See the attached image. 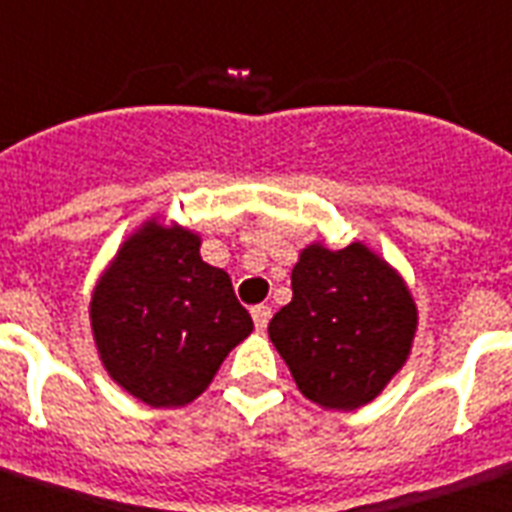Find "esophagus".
I'll return each instance as SVG.
<instances>
[{
  "mask_svg": "<svg viewBox=\"0 0 512 512\" xmlns=\"http://www.w3.org/2000/svg\"><path fill=\"white\" fill-rule=\"evenodd\" d=\"M252 319H255L257 330H265L271 322V306H255L252 308Z\"/></svg>",
  "mask_w": 512,
  "mask_h": 512,
  "instance_id": "obj_1",
  "label": "esophagus"
}]
</instances>
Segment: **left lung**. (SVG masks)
<instances>
[{
    "label": "left lung",
    "instance_id": "8db88e82",
    "mask_svg": "<svg viewBox=\"0 0 512 512\" xmlns=\"http://www.w3.org/2000/svg\"><path fill=\"white\" fill-rule=\"evenodd\" d=\"M419 311L400 273L362 241L308 244L292 300L268 335L311 403L351 411L376 400L408 360Z\"/></svg>",
    "mask_w": 512,
    "mask_h": 512
}]
</instances>
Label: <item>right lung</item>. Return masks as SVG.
Here are the masks:
<instances>
[{"label": "right lung", "mask_w": 512, "mask_h": 512, "mask_svg": "<svg viewBox=\"0 0 512 512\" xmlns=\"http://www.w3.org/2000/svg\"><path fill=\"white\" fill-rule=\"evenodd\" d=\"M230 276L201 260V236L152 217L104 268L91 298L101 365L152 408H182L252 333Z\"/></svg>", "instance_id": "1"}]
</instances>
